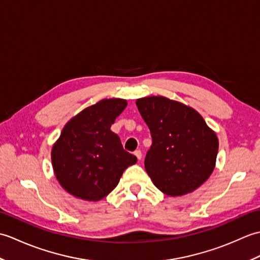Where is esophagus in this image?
Wrapping results in <instances>:
<instances>
[{"instance_id": "obj_1", "label": "esophagus", "mask_w": 260, "mask_h": 260, "mask_svg": "<svg viewBox=\"0 0 260 260\" xmlns=\"http://www.w3.org/2000/svg\"><path fill=\"white\" fill-rule=\"evenodd\" d=\"M134 154H135V156L139 158V159H142V152H141V150H136L135 152H134Z\"/></svg>"}]
</instances>
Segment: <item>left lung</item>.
Masks as SVG:
<instances>
[{"label":"left lung","instance_id":"left-lung-1","mask_svg":"<svg viewBox=\"0 0 260 260\" xmlns=\"http://www.w3.org/2000/svg\"><path fill=\"white\" fill-rule=\"evenodd\" d=\"M136 106L151 132L144 163L154 185L171 197L198 189L214 169V132L194 109L162 96L140 98Z\"/></svg>","mask_w":260,"mask_h":260}]
</instances>
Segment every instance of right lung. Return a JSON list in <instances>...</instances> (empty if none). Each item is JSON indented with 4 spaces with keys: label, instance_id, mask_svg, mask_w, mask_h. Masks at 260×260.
Returning <instances> with one entry per match:
<instances>
[{
    "label": "right lung",
    "instance_id": "obj_1",
    "mask_svg": "<svg viewBox=\"0 0 260 260\" xmlns=\"http://www.w3.org/2000/svg\"><path fill=\"white\" fill-rule=\"evenodd\" d=\"M127 106L124 99H104L71 118L52 147L51 161L63 189L98 201L117 186L124 171L137 162L124 150L110 126Z\"/></svg>",
    "mask_w": 260,
    "mask_h": 260
}]
</instances>
